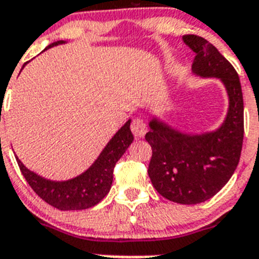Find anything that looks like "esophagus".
Instances as JSON below:
<instances>
[{"instance_id": "obj_1", "label": "esophagus", "mask_w": 259, "mask_h": 259, "mask_svg": "<svg viewBox=\"0 0 259 259\" xmlns=\"http://www.w3.org/2000/svg\"><path fill=\"white\" fill-rule=\"evenodd\" d=\"M131 131L134 134V136L136 139H141V137L145 136L146 131H148V127H146V123L144 122L141 118L135 119L131 124Z\"/></svg>"}]
</instances>
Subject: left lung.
Masks as SVG:
<instances>
[{"instance_id":"1","label":"left lung","mask_w":259,"mask_h":259,"mask_svg":"<svg viewBox=\"0 0 259 259\" xmlns=\"http://www.w3.org/2000/svg\"><path fill=\"white\" fill-rule=\"evenodd\" d=\"M196 53L194 76L218 79L228 97L223 122L211 131L185 132L157 114L145 135L153 149L148 174L161 196L182 205L209 200L227 184L240 161L244 137V101L240 79L230 62L203 37L183 36Z\"/></svg>"}]
</instances>
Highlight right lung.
<instances>
[{
    "instance_id": "1",
    "label": "right lung",
    "mask_w": 259,
    "mask_h": 259,
    "mask_svg": "<svg viewBox=\"0 0 259 259\" xmlns=\"http://www.w3.org/2000/svg\"><path fill=\"white\" fill-rule=\"evenodd\" d=\"M67 44V41L53 42L45 50L57 45ZM44 50V52H45ZM27 63L23 65V67ZM131 119L119 128L110 139L95 162L84 172L68 180H50L27 168L15 155L19 168L27 183L38 197L59 210H84L97 205L109 193L113 184V171L128 146L134 141L131 132Z\"/></svg>"
}]
</instances>
